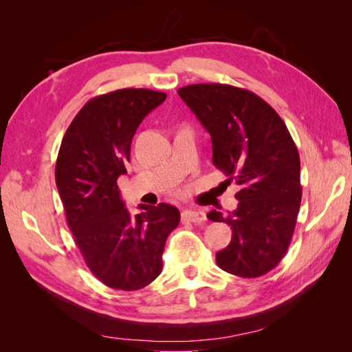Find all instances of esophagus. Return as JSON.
<instances>
[{
    "label": "esophagus",
    "mask_w": 352,
    "mask_h": 352,
    "mask_svg": "<svg viewBox=\"0 0 352 352\" xmlns=\"http://www.w3.org/2000/svg\"><path fill=\"white\" fill-rule=\"evenodd\" d=\"M182 220L199 225V223L206 221V212L201 211V210H185L182 212Z\"/></svg>",
    "instance_id": "esophagus-1"
}]
</instances>
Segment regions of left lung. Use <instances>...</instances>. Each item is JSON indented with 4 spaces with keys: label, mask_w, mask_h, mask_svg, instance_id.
I'll return each mask as SVG.
<instances>
[{
    "label": "left lung",
    "mask_w": 352,
    "mask_h": 352,
    "mask_svg": "<svg viewBox=\"0 0 352 352\" xmlns=\"http://www.w3.org/2000/svg\"><path fill=\"white\" fill-rule=\"evenodd\" d=\"M177 94L211 136L212 164L241 186L228 217L207 214L232 229L216 263L239 278H258L280 263L295 230L302 197L296 145L280 116L248 89L197 83Z\"/></svg>",
    "instance_id": "obj_1"
}]
</instances>
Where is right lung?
I'll use <instances>...</instances> for the list:
<instances>
[{
    "label": "right lung",
    "instance_id": "obj_1",
    "mask_svg": "<svg viewBox=\"0 0 352 352\" xmlns=\"http://www.w3.org/2000/svg\"><path fill=\"white\" fill-rule=\"evenodd\" d=\"M164 92L117 89L83 105L63 138L56 184L74 242L92 274L113 289L136 291L163 269V251L180 212L170 204L144 206L132 216L117 179L126 173L132 138Z\"/></svg>",
    "mask_w": 352,
    "mask_h": 352
}]
</instances>
